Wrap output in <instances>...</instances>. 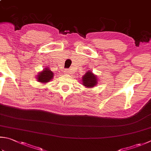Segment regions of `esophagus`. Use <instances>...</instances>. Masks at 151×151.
I'll return each mask as SVG.
<instances>
[{
  "label": "esophagus",
  "mask_w": 151,
  "mask_h": 151,
  "mask_svg": "<svg viewBox=\"0 0 151 151\" xmlns=\"http://www.w3.org/2000/svg\"><path fill=\"white\" fill-rule=\"evenodd\" d=\"M64 72L66 73H68V70H64Z\"/></svg>",
  "instance_id": "1"
}]
</instances>
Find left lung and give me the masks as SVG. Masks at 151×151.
<instances>
[{"instance_id": "left-lung-1", "label": "left lung", "mask_w": 151, "mask_h": 151, "mask_svg": "<svg viewBox=\"0 0 151 151\" xmlns=\"http://www.w3.org/2000/svg\"><path fill=\"white\" fill-rule=\"evenodd\" d=\"M81 81L83 83V85L85 86V87L93 88L97 84V78L91 71H88L83 75Z\"/></svg>"}]
</instances>
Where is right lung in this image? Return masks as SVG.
Segmentation results:
<instances>
[{
    "label": "right lung",
    "instance_id": "add662e5",
    "mask_svg": "<svg viewBox=\"0 0 151 151\" xmlns=\"http://www.w3.org/2000/svg\"><path fill=\"white\" fill-rule=\"evenodd\" d=\"M53 77L54 73L52 71H50L48 68H46L42 72L39 73V75H37V81L41 83H45L50 81Z\"/></svg>",
    "mask_w": 151,
    "mask_h": 151
}]
</instances>
